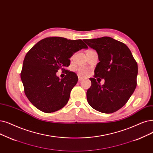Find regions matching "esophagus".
<instances>
[{"label":"esophagus","instance_id":"34e87169","mask_svg":"<svg viewBox=\"0 0 153 153\" xmlns=\"http://www.w3.org/2000/svg\"><path fill=\"white\" fill-rule=\"evenodd\" d=\"M82 80H83V79H82L80 77H79V82H81V81H82Z\"/></svg>","mask_w":153,"mask_h":153}]
</instances>
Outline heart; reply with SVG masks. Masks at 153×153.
I'll use <instances>...</instances> for the list:
<instances>
[{
    "instance_id": "1",
    "label": "heart",
    "mask_w": 153,
    "mask_h": 153,
    "mask_svg": "<svg viewBox=\"0 0 153 153\" xmlns=\"http://www.w3.org/2000/svg\"><path fill=\"white\" fill-rule=\"evenodd\" d=\"M88 73H89V71L85 68H79L78 69V74L80 76L85 77L88 75Z\"/></svg>"
}]
</instances>
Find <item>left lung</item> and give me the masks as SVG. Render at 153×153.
<instances>
[{"label":"left lung","mask_w":153,"mask_h":153,"mask_svg":"<svg viewBox=\"0 0 153 153\" xmlns=\"http://www.w3.org/2000/svg\"><path fill=\"white\" fill-rule=\"evenodd\" d=\"M84 42L97 52L99 62L94 77L105 81L101 85L95 78L89 79L91 86L87 91L88 102L97 111L112 113L123 107L133 94L137 64L128 46L111 37L85 39Z\"/></svg>","instance_id":"left-lung-1"}]
</instances>
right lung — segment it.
<instances>
[{
	"label": "right lung",
	"mask_w": 153,
	"mask_h": 153,
	"mask_svg": "<svg viewBox=\"0 0 153 153\" xmlns=\"http://www.w3.org/2000/svg\"><path fill=\"white\" fill-rule=\"evenodd\" d=\"M88 48L81 39L50 37L38 42L27 53L21 78L25 96L36 108L51 113L68 103L78 77L75 72L65 68L70 65L69 58L75 52ZM59 69L67 71L63 79L56 76Z\"/></svg>",
	"instance_id": "obj_1"
}]
</instances>
